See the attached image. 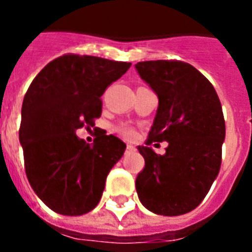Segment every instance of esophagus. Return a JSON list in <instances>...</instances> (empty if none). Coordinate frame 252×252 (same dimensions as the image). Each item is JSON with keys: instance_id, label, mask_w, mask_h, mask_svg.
I'll return each mask as SVG.
<instances>
[{"instance_id": "esophagus-1", "label": "esophagus", "mask_w": 252, "mask_h": 252, "mask_svg": "<svg viewBox=\"0 0 252 252\" xmlns=\"http://www.w3.org/2000/svg\"><path fill=\"white\" fill-rule=\"evenodd\" d=\"M133 150H136L133 145H126V152H133Z\"/></svg>"}]
</instances>
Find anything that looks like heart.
I'll use <instances>...</instances> for the list:
<instances>
[{"instance_id":"heart-1","label":"heart","mask_w":252,"mask_h":252,"mask_svg":"<svg viewBox=\"0 0 252 252\" xmlns=\"http://www.w3.org/2000/svg\"><path fill=\"white\" fill-rule=\"evenodd\" d=\"M118 132L122 134L123 137H126V138H132L134 136V130L132 129L130 126H119Z\"/></svg>"}]
</instances>
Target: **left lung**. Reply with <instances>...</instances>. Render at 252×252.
I'll return each mask as SVG.
<instances>
[{
	"mask_svg": "<svg viewBox=\"0 0 252 252\" xmlns=\"http://www.w3.org/2000/svg\"><path fill=\"white\" fill-rule=\"evenodd\" d=\"M136 69L158 96L146 146L137 148L145 159L136 178L138 199L156 215H184L203 201L219 175L222 107L213 85L187 63L141 61ZM156 141L169 142L163 156L149 148Z\"/></svg>",
	"mask_w": 252,
	"mask_h": 252,
	"instance_id": "obj_1",
	"label": "left lung"
}]
</instances>
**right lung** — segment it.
<instances>
[{"label": "right lung", "instance_id": "1", "mask_svg": "<svg viewBox=\"0 0 252 252\" xmlns=\"http://www.w3.org/2000/svg\"><path fill=\"white\" fill-rule=\"evenodd\" d=\"M130 63L68 53L41 69L22 104L19 141L26 175L43 203L64 216L93 211L126 144L106 132L93 145L76 136L100 118V96Z\"/></svg>", "mask_w": 252, "mask_h": 252}]
</instances>
